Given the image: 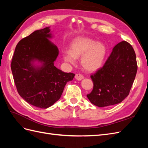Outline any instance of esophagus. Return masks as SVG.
<instances>
[{
  "mask_svg": "<svg viewBox=\"0 0 148 148\" xmlns=\"http://www.w3.org/2000/svg\"><path fill=\"white\" fill-rule=\"evenodd\" d=\"M75 78L77 80H78V81H81V80H82L84 78L83 76L81 74H79V73H78V74L76 75Z\"/></svg>",
  "mask_w": 148,
  "mask_h": 148,
  "instance_id": "obj_1",
  "label": "esophagus"
}]
</instances>
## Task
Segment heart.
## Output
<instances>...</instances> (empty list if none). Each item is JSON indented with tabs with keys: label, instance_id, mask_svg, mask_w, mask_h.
Wrapping results in <instances>:
<instances>
[{
	"label": "heart",
	"instance_id": "1",
	"mask_svg": "<svg viewBox=\"0 0 148 148\" xmlns=\"http://www.w3.org/2000/svg\"><path fill=\"white\" fill-rule=\"evenodd\" d=\"M106 53V47L103 43L88 37L78 36L71 41L70 51H64L62 57L65 62L73 65L76 59L81 57L80 63L83 69L92 72L102 66Z\"/></svg>",
	"mask_w": 148,
	"mask_h": 148
}]
</instances>
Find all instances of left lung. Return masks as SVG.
Segmentation results:
<instances>
[{
  "mask_svg": "<svg viewBox=\"0 0 148 148\" xmlns=\"http://www.w3.org/2000/svg\"><path fill=\"white\" fill-rule=\"evenodd\" d=\"M136 54L126 41L117 44L102 68L91 76L93 89L87 95L97 107L117 104L129 95L137 72Z\"/></svg>",
  "mask_w": 148,
  "mask_h": 148,
  "instance_id": "obj_1",
  "label": "left lung"
}]
</instances>
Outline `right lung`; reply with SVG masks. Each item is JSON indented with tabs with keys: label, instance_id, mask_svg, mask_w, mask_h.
I'll list each match as a JSON object with an SVG mask.
<instances>
[{
	"label": "right lung",
	"instance_id": "right-lung-1",
	"mask_svg": "<svg viewBox=\"0 0 148 148\" xmlns=\"http://www.w3.org/2000/svg\"><path fill=\"white\" fill-rule=\"evenodd\" d=\"M50 27L35 31L17 44L11 69L20 96L36 107L47 109L59 100L65 84L75 77L54 66L57 47L49 39Z\"/></svg>",
	"mask_w": 148,
	"mask_h": 148
}]
</instances>
